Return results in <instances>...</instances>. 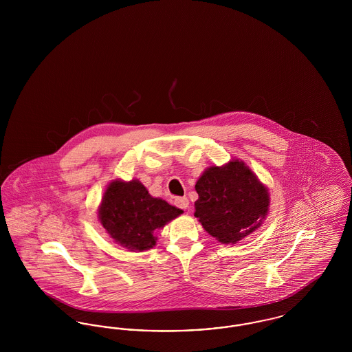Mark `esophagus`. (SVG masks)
Wrapping results in <instances>:
<instances>
[{
  "label": "esophagus",
  "instance_id": "obj_1",
  "mask_svg": "<svg viewBox=\"0 0 352 352\" xmlns=\"http://www.w3.org/2000/svg\"><path fill=\"white\" fill-rule=\"evenodd\" d=\"M174 203H175V206H177V207L182 208V210H184V211L188 208V204H190V201H188V199H187L186 197H179V198H175Z\"/></svg>",
  "mask_w": 352,
  "mask_h": 352
}]
</instances>
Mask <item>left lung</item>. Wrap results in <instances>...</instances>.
<instances>
[{"label":"left lung","mask_w":352,"mask_h":352,"mask_svg":"<svg viewBox=\"0 0 352 352\" xmlns=\"http://www.w3.org/2000/svg\"><path fill=\"white\" fill-rule=\"evenodd\" d=\"M195 217L223 244H236L257 230L268 212V190L241 161L212 166L195 184Z\"/></svg>","instance_id":"left-lung-1"}]
</instances>
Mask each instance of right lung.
<instances>
[{"label": "right lung", "instance_id": "right-lung-1", "mask_svg": "<svg viewBox=\"0 0 352 352\" xmlns=\"http://www.w3.org/2000/svg\"><path fill=\"white\" fill-rule=\"evenodd\" d=\"M182 214L168 201L153 198L138 181H115L108 186L99 210L102 227L122 247L134 251L155 245L154 234Z\"/></svg>", "mask_w": 352, "mask_h": 352}]
</instances>
